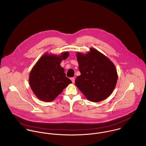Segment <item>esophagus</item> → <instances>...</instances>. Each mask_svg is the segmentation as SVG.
I'll list each match as a JSON object with an SVG mask.
<instances>
[{
  "mask_svg": "<svg viewBox=\"0 0 146 146\" xmlns=\"http://www.w3.org/2000/svg\"><path fill=\"white\" fill-rule=\"evenodd\" d=\"M70 79H71L72 83H74V82H75V78H74V77H72V78H71Z\"/></svg>",
  "mask_w": 146,
  "mask_h": 146,
  "instance_id": "obj_1",
  "label": "esophagus"
}]
</instances>
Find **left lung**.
<instances>
[{"instance_id": "left-lung-1", "label": "left lung", "mask_w": 146, "mask_h": 146, "mask_svg": "<svg viewBox=\"0 0 146 146\" xmlns=\"http://www.w3.org/2000/svg\"><path fill=\"white\" fill-rule=\"evenodd\" d=\"M90 49L86 54L77 52L80 75L75 84L88 101L98 102L112 93L118 74L115 65L107 56L93 48Z\"/></svg>"}]
</instances>
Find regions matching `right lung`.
Here are the masks:
<instances>
[{
	"label": "right lung",
	"mask_w": 146,
	"mask_h": 146,
	"mask_svg": "<svg viewBox=\"0 0 146 146\" xmlns=\"http://www.w3.org/2000/svg\"><path fill=\"white\" fill-rule=\"evenodd\" d=\"M69 55L68 52L59 55L45 53L35 64L29 74V82L38 99L47 102L54 101L72 83L66 76L64 69L60 65Z\"/></svg>",
	"instance_id": "1"
}]
</instances>
